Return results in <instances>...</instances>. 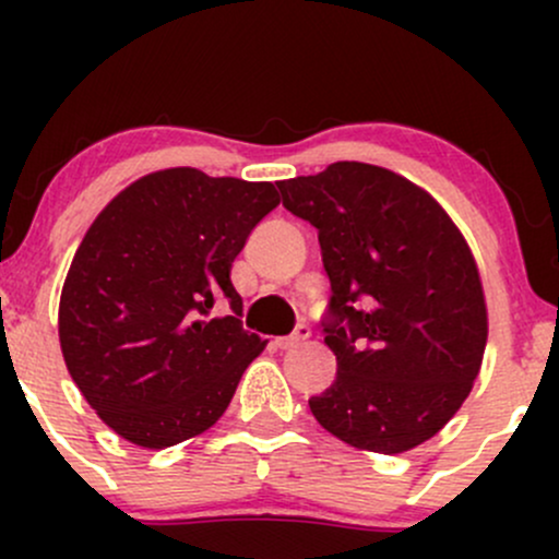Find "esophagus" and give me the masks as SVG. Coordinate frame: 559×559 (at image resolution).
<instances>
[{
  "mask_svg": "<svg viewBox=\"0 0 559 559\" xmlns=\"http://www.w3.org/2000/svg\"><path fill=\"white\" fill-rule=\"evenodd\" d=\"M305 338H310V329H307V325H297V331H294L292 336L275 338V346H278V349H294V346H299Z\"/></svg>",
  "mask_w": 559,
  "mask_h": 559,
  "instance_id": "obj_1",
  "label": "esophagus"
}]
</instances>
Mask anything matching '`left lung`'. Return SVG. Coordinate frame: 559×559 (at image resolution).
<instances>
[{
    "instance_id": "8db88e82",
    "label": "left lung",
    "mask_w": 559,
    "mask_h": 559,
    "mask_svg": "<svg viewBox=\"0 0 559 559\" xmlns=\"http://www.w3.org/2000/svg\"><path fill=\"white\" fill-rule=\"evenodd\" d=\"M284 207L318 228L331 281L325 344L336 381L310 409L357 449L400 454L463 407L489 318L465 236L436 199L368 163L278 181Z\"/></svg>"
}]
</instances>
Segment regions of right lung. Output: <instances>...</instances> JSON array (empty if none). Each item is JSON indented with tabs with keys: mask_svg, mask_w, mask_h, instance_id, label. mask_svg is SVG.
Wrapping results in <instances>:
<instances>
[{
	"mask_svg": "<svg viewBox=\"0 0 559 559\" xmlns=\"http://www.w3.org/2000/svg\"><path fill=\"white\" fill-rule=\"evenodd\" d=\"M267 181L150 173L96 215L62 286L68 373L126 441L165 449L215 426L265 349L241 329L230 265L278 207ZM226 298L231 316H209Z\"/></svg>",
	"mask_w": 559,
	"mask_h": 559,
	"instance_id": "add662e5",
	"label": "right lung"
}]
</instances>
